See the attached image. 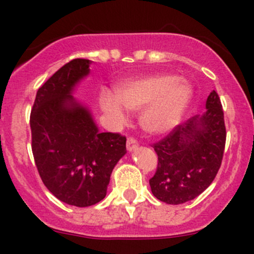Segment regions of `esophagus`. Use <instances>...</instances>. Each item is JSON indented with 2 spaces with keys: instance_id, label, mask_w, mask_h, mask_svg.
Here are the masks:
<instances>
[{
  "instance_id": "obj_1",
  "label": "esophagus",
  "mask_w": 254,
  "mask_h": 254,
  "mask_svg": "<svg viewBox=\"0 0 254 254\" xmlns=\"http://www.w3.org/2000/svg\"><path fill=\"white\" fill-rule=\"evenodd\" d=\"M137 147V141L134 139V137H129L127 141V148L129 152H132V151L135 150V148Z\"/></svg>"
}]
</instances>
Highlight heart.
<instances>
[{
    "label": "heart",
    "mask_w": 254,
    "mask_h": 254,
    "mask_svg": "<svg viewBox=\"0 0 254 254\" xmlns=\"http://www.w3.org/2000/svg\"><path fill=\"white\" fill-rule=\"evenodd\" d=\"M193 96V88L184 79L175 75L147 76L122 84L115 91V98L103 94V112L115 123L127 122L125 109L139 112L143 109L140 123L150 134H163L181 122Z\"/></svg>",
    "instance_id": "heart-1"
}]
</instances>
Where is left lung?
<instances>
[{"label":"left lung","mask_w":254,"mask_h":254,"mask_svg":"<svg viewBox=\"0 0 254 254\" xmlns=\"http://www.w3.org/2000/svg\"><path fill=\"white\" fill-rule=\"evenodd\" d=\"M205 107L203 115L190 118L153 143L158 165L150 187L163 203L178 205L193 200L212 183L221 166L226 127L215 91L207 97Z\"/></svg>","instance_id":"1"}]
</instances>
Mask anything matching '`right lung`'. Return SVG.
Segmentation results:
<instances>
[{
  "instance_id": "obj_1",
  "label": "right lung",
  "mask_w": 254,
  "mask_h": 254,
  "mask_svg": "<svg viewBox=\"0 0 254 254\" xmlns=\"http://www.w3.org/2000/svg\"><path fill=\"white\" fill-rule=\"evenodd\" d=\"M92 61L73 59L38 89L30 113L32 151L43 183L59 200L86 207L107 195L127 137L101 132L91 109L73 97Z\"/></svg>"
}]
</instances>
